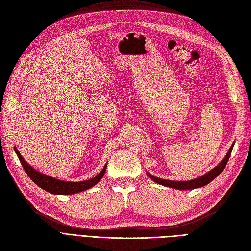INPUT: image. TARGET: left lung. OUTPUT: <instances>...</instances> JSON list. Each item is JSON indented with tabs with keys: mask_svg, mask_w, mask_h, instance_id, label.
Segmentation results:
<instances>
[{
	"mask_svg": "<svg viewBox=\"0 0 251 251\" xmlns=\"http://www.w3.org/2000/svg\"><path fill=\"white\" fill-rule=\"evenodd\" d=\"M233 146H234V143H232V146L230 147L229 151H227V154L223 158V160L220 162L215 169H212L210 172H208V173H206L205 175H203V176H201L199 178H196L194 180H189V181H173V180H166V179L157 178V177L153 176V175H151L149 173H147V174H148V176L151 180L156 182V183L164 185V186H168V187H171V188L179 189V191H186V189H194V188H198V187H203V186H205L206 184L210 183L212 180H214L215 178H217L219 175L222 173V171L224 170L227 162H228V160H229V157L231 155Z\"/></svg>",
	"mask_w": 251,
	"mask_h": 251,
	"instance_id": "1",
	"label": "left lung"
}]
</instances>
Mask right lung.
Segmentation results:
<instances>
[{
	"instance_id": "1",
	"label": "right lung",
	"mask_w": 251,
	"mask_h": 251,
	"mask_svg": "<svg viewBox=\"0 0 251 251\" xmlns=\"http://www.w3.org/2000/svg\"><path fill=\"white\" fill-rule=\"evenodd\" d=\"M14 151H16V153L21 161V164L23 165V168H24L29 178L31 179L36 185H39L41 188H43L44 191H46L50 194H54V195H72V194H76V193L86 191V189H89L92 186H94L101 180V178L103 177V175L105 173V169H107V164H105L103 166V169L101 170V172L98 174L97 176H95L94 178L90 180H85L80 182L63 181V180L52 178L50 176H47V175L37 172L32 168L31 165H29L24 160V158L22 157V155L20 154V151L16 147H14Z\"/></svg>"
}]
</instances>
